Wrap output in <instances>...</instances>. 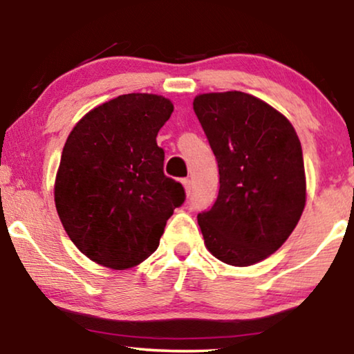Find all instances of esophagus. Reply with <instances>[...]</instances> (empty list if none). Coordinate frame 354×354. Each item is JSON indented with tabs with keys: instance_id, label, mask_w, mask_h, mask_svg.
<instances>
[{
	"instance_id": "esophagus-1",
	"label": "esophagus",
	"mask_w": 354,
	"mask_h": 354,
	"mask_svg": "<svg viewBox=\"0 0 354 354\" xmlns=\"http://www.w3.org/2000/svg\"><path fill=\"white\" fill-rule=\"evenodd\" d=\"M182 185H183V188H185L187 195H190V193H192V182H190V178H182Z\"/></svg>"
}]
</instances>
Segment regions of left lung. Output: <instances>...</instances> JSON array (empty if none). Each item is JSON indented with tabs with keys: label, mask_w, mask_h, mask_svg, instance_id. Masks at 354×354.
Returning <instances> with one entry per match:
<instances>
[{
	"label": "left lung",
	"mask_w": 354,
	"mask_h": 354,
	"mask_svg": "<svg viewBox=\"0 0 354 354\" xmlns=\"http://www.w3.org/2000/svg\"><path fill=\"white\" fill-rule=\"evenodd\" d=\"M193 109L219 166V195L198 214L206 248L251 266L275 253L306 203L301 143L288 119L243 91L198 95Z\"/></svg>",
	"instance_id": "left-lung-1"
}]
</instances>
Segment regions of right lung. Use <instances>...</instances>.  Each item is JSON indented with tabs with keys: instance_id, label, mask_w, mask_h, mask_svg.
I'll return each instance as SVG.
<instances>
[{
	"instance_id": "1",
	"label": "right lung",
	"mask_w": 354,
	"mask_h": 354,
	"mask_svg": "<svg viewBox=\"0 0 354 354\" xmlns=\"http://www.w3.org/2000/svg\"><path fill=\"white\" fill-rule=\"evenodd\" d=\"M172 111L164 96L120 95L86 113L67 137L56 209L69 239L96 264L122 270L142 263L185 201L182 183L164 176L156 143Z\"/></svg>"
}]
</instances>
